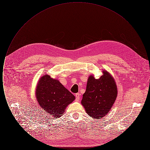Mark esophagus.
Returning <instances> with one entry per match:
<instances>
[{
    "mask_svg": "<svg viewBox=\"0 0 150 150\" xmlns=\"http://www.w3.org/2000/svg\"><path fill=\"white\" fill-rule=\"evenodd\" d=\"M75 97H76V100L77 101H78L79 99H80V94L79 93H76L75 94Z\"/></svg>",
    "mask_w": 150,
    "mask_h": 150,
    "instance_id": "esophagus-1",
    "label": "esophagus"
}]
</instances>
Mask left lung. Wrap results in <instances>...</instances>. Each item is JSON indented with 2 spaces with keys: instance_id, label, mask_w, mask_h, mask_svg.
I'll use <instances>...</instances> for the list:
<instances>
[{
  "instance_id": "8db88e82",
  "label": "left lung",
  "mask_w": 150,
  "mask_h": 150,
  "mask_svg": "<svg viewBox=\"0 0 150 150\" xmlns=\"http://www.w3.org/2000/svg\"><path fill=\"white\" fill-rule=\"evenodd\" d=\"M102 70L103 75L99 79L95 78L94 75L88 77L86 92L81 101L86 114L97 119L108 113L117 96L113 76L106 70Z\"/></svg>"
}]
</instances>
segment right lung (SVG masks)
Segmentation results:
<instances>
[{
    "label": "right lung",
    "mask_w": 150,
    "mask_h": 150,
    "mask_svg": "<svg viewBox=\"0 0 150 150\" xmlns=\"http://www.w3.org/2000/svg\"><path fill=\"white\" fill-rule=\"evenodd\" d=\"M36 98L40 107L50 116L59 117L75 97L57 79L48 74L41 76L35 90Z\"/></svg>",
    "instance_id": "obj_1"
}]
</instances>
